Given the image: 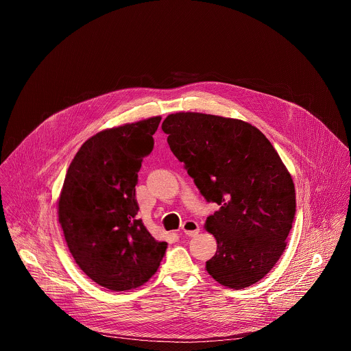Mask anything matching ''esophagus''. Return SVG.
I'll return each instance as SVG.
<instances>
[{
  "mask_svg": "<svg viewBox=\"0 0 351 351\" xmlns=\"http://www.w3.org/2000/svg\"><path fill=\"white\" fill-rule=\"evenodd\" d=\"M182 232H183L184 234H187V236H195V234L199 232V226H198V223H197L195 221L189 219V221L183 222V225H182Z\"/></svg>",
  "mask_w": 351,
  "mask_h": 351,
  "instance_id": "esophagus-1",
  "label": "esophagus"
}]
</instances>
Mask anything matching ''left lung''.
<instances>
[{"label":"left lung","mask_w":351,"mask_h":351,"mask_svg":"<svg viewBox=\"0 0 351 351\" xmlns=\"http://www.w3.org/2000/svg\"><path fill=\"white\" fill-rule=\"evenodd\" d=\"M162 130L199 193L219 206L206 222L218 244L207 272L230 289L254 285L283 254L295 214L294 183L276 149L256 126L217 115L171 114Z\"/></svg>","instance_id":"1"}]
</instances>
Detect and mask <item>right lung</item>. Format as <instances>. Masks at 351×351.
<instances>
[{
  "label": "right lung",
  "instance_id": "add662e5",
  "mask_svg": "<svg viewBox=\"0 0 351 351\" xmlns=\"http://www.w3.org/2000/svg\"><path fill=\"white\" fill-rule=\"evenodd\" d=\"M161 117L94 134L72 160L58 219L79 268L97 285L130 290L152 278L167 252L137 218V173L153 152Z\"/></svg>",
  "mask_w": 351,
  "mask_h": 351
}]
</instances>
